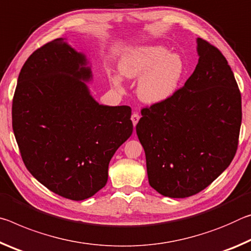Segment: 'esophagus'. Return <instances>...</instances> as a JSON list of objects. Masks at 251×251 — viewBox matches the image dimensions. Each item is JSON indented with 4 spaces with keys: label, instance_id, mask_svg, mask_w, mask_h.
Returning <instances> with one entry per match:
<instances>
[{
    "label": "esophagus",
    "instance_id": "esophagus-1",
    "mask_svg": "<svg viewBox=\"0 0 251 251\" xmlns=\"http://www.w3.org/2000/svg\"><path fill=\"white\" fill-rule=\"evenodd\" d=\"M139 119H140V116H139V113H137V112H133L132 116H131V121H132V123H133V126H137V123H138V121H139Z\"/></svg>",
    "mask_w": 251,
    "mask_h": 251
}]
</instances>
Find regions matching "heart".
<instances>
[{"label": "heart", "instance_id": "obj_1", "mask_svg": "<svg viewBox=\"0 0 251 251\" xmlns=\"http://www.w3.org/2000/svg\"><path fill=\"white\" fill-rule=\"evenodd\" d=\"M183 62L178 54L161 45H146L131 50L119 63L121 75L137 79V93L146 103H160L172 97L183 75ZM119 83V79H114Z\"/></svg>", "mask_w": 251, "mask_h": 251}]
</instances>
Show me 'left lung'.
<instances>
[{"label":"left lung","instance_id":"1","mask_svg":"<svg viewBox=\"0 0 251 251\" xmlns=\"http://www.w3.org/2000/svg\"><path fill=\"white\" fill-rule=\"evenodd\" d=\"M198 64L168 100L146 106L135 130L150 186L160 195L198 194L227 169L237 152L241 94L218 49L197 39Z\"/></svg>","mask_w":251,"mask_h":251}]
</instances>
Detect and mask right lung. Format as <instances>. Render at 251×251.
I'll return each instance as SVG.
<instances>
[{
    "instance_id": "right-lung-1",
    "label": "right lung",
    "mask_w": 251,
    "mask_h": 251,
    "mask_svg": "<svg viewBox=\"0 0 251 251\" xmlns=\"http://www.w3.org/2000/svg\"><path fill=\"white\" fill-rule=\"evenodd\" d=\"M87 64L62 38L44 44L22 67L12 103L26 169L49 190L75 201L105 186L110 160L133 130L130 106L102 105L91 97Z\"/></svg>"
}]
</instances>
